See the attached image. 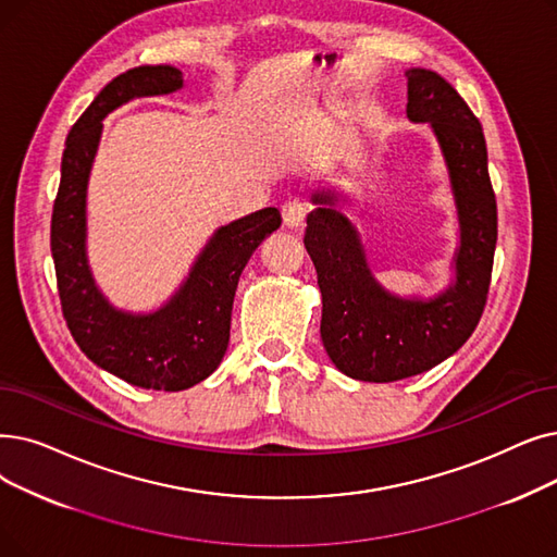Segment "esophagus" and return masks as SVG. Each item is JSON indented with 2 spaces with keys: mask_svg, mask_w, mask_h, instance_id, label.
I'll list each match as a JSON object with an SVG mask.
<instances>
[{
  "mask_svg": "<svg viewBox=\"0 0 557 557\" xmlns=\"http://www.w3.org/2000/svg\"><path fill=\"white\" fill-rule=\"evenodd\" d=\"M305 215H307V205L302 200H298V198L286 200L282 205V219H284L286 227H292V230L300 227L305 223Z\"/></svg>",
  "mask_w": 557,
  "mask_h": 557,
  "instance_id": "34e87169",
  "label": "esophagus"
}]
</instances>
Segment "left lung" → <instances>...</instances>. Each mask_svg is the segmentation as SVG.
Returning <instances> with one entry per match:
<instances>
[{
  "label": "left lung",
  "mask_w": 557,
  "mask_h": 557,
  "mask_svg": "<svg viewBox=\"0 0 557 557\" xmlns=\"http://www.w3.org/2000/svg\"><path fill=\"white\" fill-rule=\"evenodd\" d=\"M407 117L430 123L448 165L459 221L455 282L432 300L398 298L375 282L359 236L334 209V193H313L305 248L323 296L321 338L334 367L361 382L419 375L465 346L485 309L498 236L496 196L480 120L437 72L412 67Z\"/></svg>",
  "instance_id": "8db88e82"
}]
</instances>
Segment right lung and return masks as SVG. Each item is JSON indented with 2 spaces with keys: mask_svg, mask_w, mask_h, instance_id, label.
Here are the masks:
<instances>
[{
  "mask_svg": "<svg viewBox=\"0 0 557 557\" xmlns=\"http://www.w3.org/2000/svg\"><path fill=\"white\" fill-rule=\"evenodd\" d=\"M184 86L173 65H140L109 82L72 125L61 159L52 211V257L63 319L82 352L100 369L140 389L182 392L209 377L230 344L232 305L248 259L280 225L275 207L221 227L180 292L152 313L115 309L86 259V188L107 113L134 98L175 92Z\"/></svg>",
  "mask_w": 557,
  "mask_h": 557,
  "instance_id": "add662e5",
  "label": "right lung"
}]
</instances>
